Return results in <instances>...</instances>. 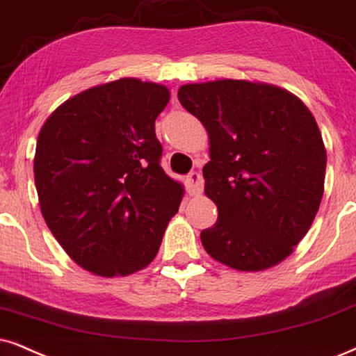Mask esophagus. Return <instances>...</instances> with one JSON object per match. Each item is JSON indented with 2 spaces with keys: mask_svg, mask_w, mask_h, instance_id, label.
<instances>
[{
  "mask_svg": "<svg viewBox=\"0 0 356 356\" xmlns=\"http://www.w3.org/2000/svg\"><path fill=\"white\" fill-rule=\"evenodd\" d=\"M187 191L191 195H199L204 191V179L199 172H191L187 175Z\"/></svg>",
  "mask_w": 356,
  "mask_h": 356,
  "instance_id": "obj_1",
  "label": "esophagus"
}]
</instances>
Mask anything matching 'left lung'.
Segmentation results:
<instances>
[{"label": "left lung", "mask_w": 356, "mask_h": 356, "mask_svg": "<svg viewBox=\"0 0 356 356\" xmlns=\"http://www.w3.org/2000/svg\"><path fill=\"white\" fill-rule=\"evenodd\" d=\"M179 102L205 126V195L218 218L202 230L211 258L261 271L287 258L316 218L327 152L309 108L268 83L215 80L179 88Z\"/></svg>", "instance_id": "left-lung-1"}]
</instances>
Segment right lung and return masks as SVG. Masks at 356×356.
I'll return each mask as SVG.
<instances>
[{"instance_id":"add662e5","label":"right lung","mask_w":356,"mask_h":356,"mask_svg":"<svg viewBox=\"0 0 356 356\" xmlns=\"http://www.w3.org/2000/svg\"><path fill=\"white\" fill-rule=\"evenodd\" d=\"M164 85L120 79L62 103L40 128L34 181L49 230L79 266L128 276L159 251L184 187L161 168Z\"/></svg>"}]
</instances>
